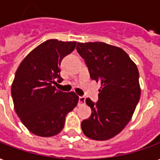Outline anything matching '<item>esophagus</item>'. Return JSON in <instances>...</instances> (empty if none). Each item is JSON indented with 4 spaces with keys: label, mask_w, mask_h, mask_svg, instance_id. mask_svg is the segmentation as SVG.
Returning a JSON list of instances; mask_svg holds the SVG:
<instances>
[{
    "label": "esophagus",
    "mask_w": 160,
    "mask_h": 160,
    "mask_svg": "<svg viewBox=\"0 0 160 160\" xmlns=\"http://www.w3.org/2000/svg\"><path fill=\"white\" fill-rule=\"evenodd\" d=\"M86 102V98L85 97H80L79 98V105L80 104H84Z\"/></svg>",
    "instance_id": "esophagus-1"
}]
</instances>
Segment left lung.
I'll use <instances>...</instances> for the list:
<instances>
[{
  "label": "left lung",
  "mask_w": 160,
  "mask_h": 160,
  "mask_svg": "<svg viewBox=\"0 0 160 160\" xmlns=\"http://www.w3.org/2000/svg\"><path fill=\"white\" fill-rule=\"evenodd\" d=\"M92 80L101 83L98 101L86 98L92 115L81 122L86 137L108 140L119 134L131 120L140 99L139 72L125 51L104 42H78Z\"/></svg>",
  "instance_id": "left-lung-1"
}]
</instances>
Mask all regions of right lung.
I'll list each match as a JSON object with an SVG mask.
<instances>
[{
  "label": "right lung",
  "mask_w": 160,
  "mask_h": 160,
  "mask_svg": "<svg viewBox=\"0 0 160 160\" xmlns=\"http://www.w3.org/2000/svg\"><path fill=\"white\" fill-rule=\"evenodd\" d=\"M75 41L52 39L31 51L18 66L12 84L14 109L25 127L39 137L62 131L67 113L76 107L79 97L53 86L61 82L60 64L74 50Z\"/></svg>",
  "instance_id": "right-lung-1"
}]
</instances>
